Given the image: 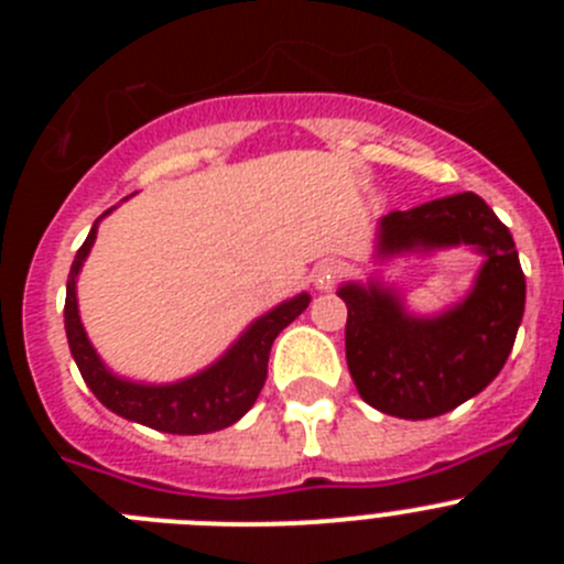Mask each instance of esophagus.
I'll return each mask as SVG.
<instances>
[{"mask_svg": "<svg viewBox=\"0 0 564 564\" xmlns=\"http://www.w3.org/2000/svg\"><path fill=\"white\" fill-rule=\"evenodd\" d=\"M341 273H344L341 262H338V259H327V262H322V265L316 268V285L318 288H330L333 282L341 276Z\"/></svg>", "mask_w": 564, "mask_h": 564, "instance_id": "1", "label": "esophagus"}]
</instances>
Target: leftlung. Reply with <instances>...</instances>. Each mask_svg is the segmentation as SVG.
<instances>
[{
  "mask_svg": "<svg viewBox=\"0 0 564 564\" xmlns=\"http://www.w3.org/2000/svg\"><path fill=\"white\" fill-rule=\"evenodd\" d=\"M475 246L486 265L455 311L412 318L395 293L344 285V350L352 383L383 415L437 417L475 398L502 370L525 311V273L511 231L471 192L390 212L378 228V253Z\"/></svg>",
  "mask_w": 564,
  "mask_h": 564,
  "instance_id": "8db88e82",
  "label": "left lung"
}]
</instances>
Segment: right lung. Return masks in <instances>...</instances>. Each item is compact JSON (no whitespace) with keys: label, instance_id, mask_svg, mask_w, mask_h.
Instances as JSON below:
<instances>
[{"label":"right lung","instance_id":"add662e5","mask_svg":"<svg viewBox=\"0 0 564 564\" xmlns=\"http://www.w3.org/2000/svg\"><path fill=\"white\" fill-rule=\"evenodd\" d=\"M96 228L98 223L73 259L67 276V302H64V330H67L69 352L76 358L82 378L87 381L93 395L115 415L143 423L149 430L169 432V435H206V432L226 430V426L237 423L251 410L262 387H265L273 338L305 311L311 296L299 293L291 302H282L276 311L257 318L220 361L197 372L194 378L169 383V387L123 381L104 367L101 358L93 350V344H89L87 333H84L82 318H78L76 276L89 248L96 242Z\"/></svg>","mask_w":564,"mask_h":564}]
</instances>
